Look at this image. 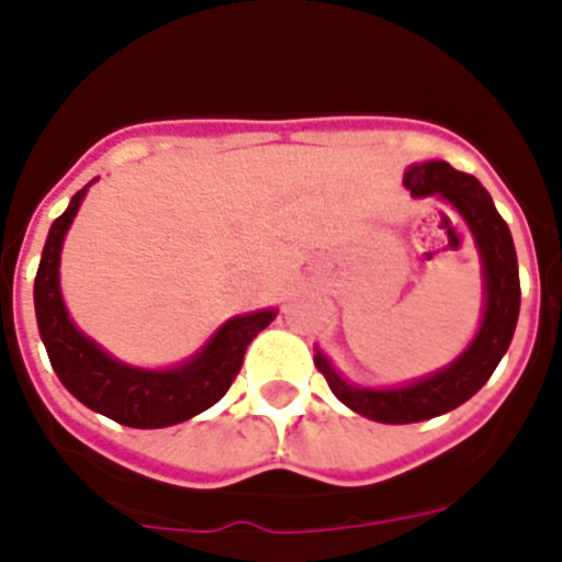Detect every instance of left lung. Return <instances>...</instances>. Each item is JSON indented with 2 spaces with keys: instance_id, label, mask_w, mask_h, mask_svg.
<instances>
[{
  "instance_id": "left-lung-1",
  "label": "left lung",
  "mask_w": 562,
  "mask_h": 562,
  "mask_svg": "<svg viewBox=\"0 0 562 562\" xmlns=\"http://www.w3.org/2000/svg\"><path fill=\"white\" fill-rule=\"evenodd\" d=\"M402 183L411 189L414 198L435 194L446 201L470 227L481 256L484 308H481L479 333L452 364L393 387H364L347 382L333 361L326 359L324 350L315 347V368L326 375L335 396L361 417L391 423V426L440 417L475 396L514 341L516 321H519V265H516L514 236L505 218L498 215L487 189L472 175L454 171L443 160L414 162L405 169Z\"/></svg>"
}]
</instances>
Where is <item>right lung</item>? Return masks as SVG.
Returning <instances> with one entry per match:
<instances>
[{"instance_id": "add662e5", "label": "right lung", "mask_w": 562, "mask_h": 562, "mask_svg": "<svg viewBox=\"0 0 562 562\" xmlns=\"http://www.w3.org/2000/svg\"><path fill=\"white\" fill-rule=\"evenodd\" d=\"M95 183V180H92ZM72 194L66 212L52 224L34 280V312L40 338L57 379L95 414L131 428H166L212 408L241 370L256 335L277 317V308H259L224 321L201 350L171 368H136L110 356L90 335H83L66 312L60 294V250L81 210L87 189Z\"/></svg>"}]
</instances>
